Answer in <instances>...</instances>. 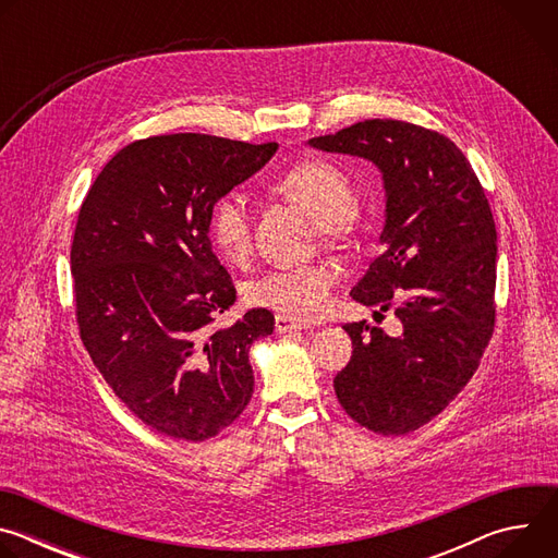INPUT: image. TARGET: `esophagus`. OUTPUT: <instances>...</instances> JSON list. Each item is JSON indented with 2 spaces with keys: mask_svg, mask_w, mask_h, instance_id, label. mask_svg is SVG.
Returning <instances> with one entry per match:
<instances>
[{
  "mask_svg": "<svg viewBox=\"0 0 558 558\" xmlns=\"http://www.w3.org/2000/svg\"><path fill=\"white\" fill-rule=\"evenodd\" d=\"M308 329V325L300 323V320H291L287 315H276V331L278 333H291V331H302Z\"/></svg>",
  "mask_w": 558,
  "mask_h": 558,
  "instance_id": "obj_1",
  "label": "esophagus"
}]
</instances>
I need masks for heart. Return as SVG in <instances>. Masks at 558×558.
Returning <instances> with one entry per match:
<instances>
[{
    "mask_svg": "<svg viewBox=\"0 0 558 558\" xmlns=\"http://www.w3.org/2000/svg\"><path fill=\"white\" fill-rule=\"evenodd\" d=\"M278 192L304 209L327 233L336 231L353 209L349 179L333 166L306 161L289 170L278 181ZM209 238L216 252L231 263L243 260L252 245L250 209L243 194H225L209 214ZM336 271L325 263L293 269L267 271L245 287V298L254 306L271 308L291 320H313L329 306Z\"/></svg>",
    "mask_w": 558,
    "mask_h": 558,
    "instance_id": "obj_1",
    "label": "heart"
}]
</instances>
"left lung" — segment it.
Returning <instances> with one entry per match:
<instances>
[{
  "mask_svg": "<svg viewBox=\"0 0 558 558\" xmlns=\"http://www.w3.org/2000/svg\"><path fill=\"white\" fill-rule=\"evenodd\" d=\"M311 147L373 163L384 185L381 254L351 289L364 306H395L397 336L347 325L353 355L333 388L357 424L381 435L417 430L468 384L495 327L497 229L480 179L439 132L368 119ZM377 313V311H375Z\"/></svg>",
  "mask_w": 558,
  "mask_h": 558,
  "instance_id": "8db88e82",
  "label": "left lung"
}]
</instances>
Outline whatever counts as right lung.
I'll return each mask as SVG.
<instances>
[{
  "mask_svg": "<svg viewBox=\"0 0 558 558\" xmlns=\"http://www.w3.org/2000/svg\"><path fill=\"white\" fill-rule=\"evenodd\" d=\"M276 149L207 134L136 141L78 211L70 263L84 347L119 400L168 437H214L252 400L250 349L276 323L252 308L211 327L235 289L211 250L209 214Z\"/></svg>",
  "mask_w": 558,
  "mask_h": 558,
  "instance_id": "obj_1",
  "label": "right lung"
}]
</instances>
